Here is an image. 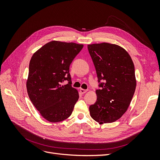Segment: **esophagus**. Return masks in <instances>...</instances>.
<instances>
[{
	"label": "esophagus",
	"mask_w": 160,
	"mask_h": 160,
	"mask_svg": "<svg viewBox=\"0 0 160 160\" xmlns=\"http://www.w3.org/2000/svg\"><path fill=\"white\" fill-rule=\"evenodd\" d=\"M87 91H88V90H86V89H80V92H81V93L82 94L85 93Z\"/></svg>",
	"instance_id": "34e87169"
}]
</instances>
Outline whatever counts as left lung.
Returning <instances> with one entry per match:
<instances>
[{
	"label": "left lung",
	"mask_w": 160,
	"mask_h": 160,
	"mask_svg": "<svg viewBox=\"0 0 160 160\" xmlns=\"http://www.w3.org/2000/svg\"><path fill=\"white\" fill-rule=\"evenodd\" d=\"M88 48L101 88L96 90V102L89 106L91 117L99 124L114 122L127 111L135 93L133 61L123 48L115 44L98 43Z\"/></svg>",
	"instance_id": "1"
}]
</instances>
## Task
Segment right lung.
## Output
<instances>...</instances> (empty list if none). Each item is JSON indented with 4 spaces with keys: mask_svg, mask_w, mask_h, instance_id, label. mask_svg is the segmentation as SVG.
Returning a JSON list of instances; mask_svg holds the SVG:
<instances>
[{
    "mask_svg": "<svg viewBox=\"0 0 160 160\" xmlns=\"http://www.w3.org/2000/svg\"><path fill=\"white\" fill-rule=\"evenodd\" d=\"M83 45L52 41L43 45L31 57L27 89L32 103L50 122H59L71 115L79 99L71 86L69 66ZM68 84L62 86L64 80Z\"/></svg>",
    "mask_w": 160,
    "mask_h": 160,
    "instance_id": "obj_1",
    "label": "right lung"
}]
</instances>
